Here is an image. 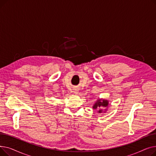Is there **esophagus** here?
I'll use <instances>...</instances> for the list:
<instances>
[{
    "label": "esophagus",
    "instance_id": "esophagus-1",
    "mask_svg": "<svg viewBox=\"0 0 156 156\" xmlns=\"http://www.w3.org/2000/svg\"><path fill=\"white\" fill-rule=\"evenodd\" d=\"M74 93H75V94H78V90H74Z\"/></svg>",
    "mask_w": 156,
    "mask_h": 156
}]
</instances>
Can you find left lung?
I'll return each instance as SVG.
<instances>
[{
  "instance_id": "left-lung-1",
  "label": "left lung",
  "mask_w": 156,
  "mask_h": 156,
  "mask_svg": "<svg viewBox=\"0 0 156 156\" xmlns=\"http://www.w3.org/2000/svg\"><path fill=\"white\" fill-rule=\"evenodd\" d=\"M109 105V101L105 99H98L93 105V109L99 114L105 113Z\"/></svg>"
}]
</instances>
